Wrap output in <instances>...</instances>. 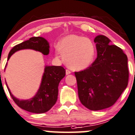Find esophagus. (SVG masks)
Returning <instances> with one entry per match:
<instances>
[{"instance_id": "1", "label": "esophagus", "mask_w": 135, "mask_h": 135, "mask_svg": "<svg viewBox=\"0 0 135 135\" xmlns=\"http://www.w3.org/2000/svg\"><path fill=\"white\" fill-rule=\"evenodd\" d=\"M70 73H71V72H70L69 70H68V69H66V75H68V74H70Z\"/></svg>"}]
</instances>
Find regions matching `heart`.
<instances>
[{
    "instance_id": "heart-1",
    "label": "heart",
    "mask_w": 135,
    "mask_h": 135,
    "mask_svg": "<svg viewBox=\"0 0 135 135\" xmlns=\"http://www.w3.org/2000/svg\"><path fill=\"white\" fill-rule=\"evenodd\" d=\"M57 50L69 67L81 70L90 66L95 56V45L90 39L75 35L65 36L57 45Z\"/></svg>"
}]
</instances>
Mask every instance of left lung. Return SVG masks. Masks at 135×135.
I'll return each mask as SVG.
<instances>
[{
	"mask_svg": "<svg viewBox=\"0 0 135 135\" xmlns=\"http://www.w3.org/2000/svg\"><path fill=\"white\" fill-rule=\"evenodd\" d=\"M96 43L97 57L90 66L75 72L78 97L81 104L91 110H100L114 105L129 80L127 57L110 40L99 35Z\"/></svg>",
	"mask_w": 135,
	"mask_h": 135,
	"instance_id": "left-lung-1",
	"label": "left lung"
}]
</instances>
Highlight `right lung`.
<instances>
[{
    "label": "right lung",
    "instance_id": "add662e5",
    "mask_svg": "<svg viewBox=\"0 0 135 135\" xmlns=\"http://www.w3.org/2000/svg\"><path fill=\"white\" fill-rule=\"evenodd\" d=\"M50 46L47 40L42 37H32L28 40L15 46L9 51L8 57H10L16 51L24 49L38 51L44 55H47ZM65 69L61 66H46L42 76L40 88L35 96L29 100H19L11 93L7 86L11 97L16 104L26 111L36 114L45 113L50 110L57 100L58 86L61 80L65 76Z\"/></svg>",
    "mask_w": 135,
    "mask_h": 135
}]
</instances>
